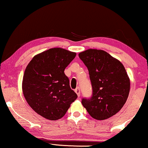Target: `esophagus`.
<instances>
[{
	"instance_id": "obj_1",
	"label": "esophagus",
	"mask_w": 148,
	"mask_h": 148,
	"mask_svg": "<svg viewBox=\"0 0 148 148\" xmlns=\"http://www.w3.org/2000/svg\"><path fill=\"white\" fill-rule=\"evenodd\" d=\"M75 92L77 94V96L79 98L80 97V90H79V88H77L75 90Z\"/></svg>"
}]
</instances>
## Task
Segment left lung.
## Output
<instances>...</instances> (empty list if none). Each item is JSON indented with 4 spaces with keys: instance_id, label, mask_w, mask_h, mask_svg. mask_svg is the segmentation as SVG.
Segmentation results:
<instances>
[{
    "instance_id": "1",
    "label": "left lung",
    "mask_w": 148,
    "mask_h": 148,
    "mask_svg": "<svg viewBox=\"0 0 148 148\" xmlns=\"http://www.w3.org/2000/svg\"><path fill=\"white\" fill-rule=\"evenodd\" d=\"M79 56L88 67L93 90L92 98L82 100L83 106L96 120L114 116L124 106L130 91L124 66L102 50L88 49Z\"/></svg>"
}]
</instances>
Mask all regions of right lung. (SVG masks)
<instances>
[{
	"label": "right lung",
	"instance_id": "obj_1",
	"mask_svg": "<svg viewBox=\"0 0 148 148\" xmlns=\"http://www.w3.org/2000/svg\"><path fill=\"white\" fill-rule=\"evenodd\" d=\"M76 53L53 48L36 54L26 66L22 91L29 106L50 121L61 119L77 98L64 71Z\"/></svg>",
	"mask_w": 148,
	"mask_h": 148
}]
</instances>
